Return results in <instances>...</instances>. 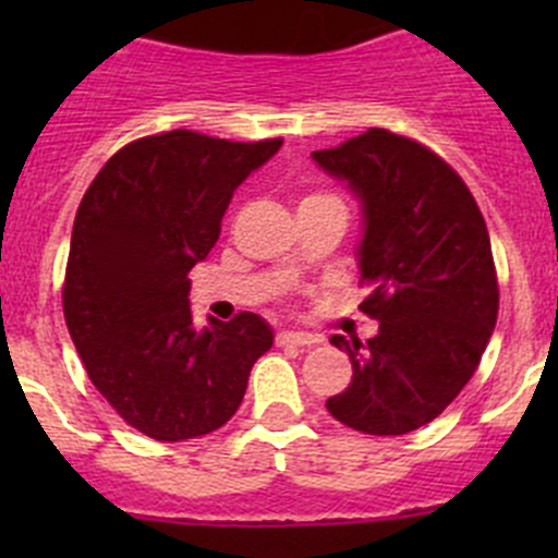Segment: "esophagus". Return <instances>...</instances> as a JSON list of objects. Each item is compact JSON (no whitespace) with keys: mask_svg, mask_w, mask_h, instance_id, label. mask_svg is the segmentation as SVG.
I'll return each instance as SVG.
<instances>
[{"mask_svg":"<svg viewBox=\"0 0 558 558\" xmlns=\"http://www.w3.org/2000/svg\"><path fill=\"white\" fill-rule=\"evenodd\" d=\"M278 342L280 345H302V348H311L318 342V337L315 335H307V331H280L278 335Z\"/></svg>","mask_w":558,"mask_h":558,"instance_id":"esophagus-1","label":"esophagus"}]
</instances>
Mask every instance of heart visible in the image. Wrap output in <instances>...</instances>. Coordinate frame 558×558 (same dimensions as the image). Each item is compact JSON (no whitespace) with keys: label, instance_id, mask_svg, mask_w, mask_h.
<instances>
[{"label":"heart","instance_id":"b5f03b06","mask_svg":"<svg viewBox=\"0 0 558 558\" xmlns=\"http://www.w3.org/2000/svg\"><path fill=\"white\" fill-rule=\"evenodd\" d=\"M320 199H335V196H326V194H311L300 202V205H307V202H320Z\"/></svg>","mask_w":558,"mask_h":558}]
</instances>
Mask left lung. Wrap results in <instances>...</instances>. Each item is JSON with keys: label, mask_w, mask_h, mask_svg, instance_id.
<instances>
[{"label": "left lung", "mask_w": 558, "mask_h": 558, "mask_svg": "<svg viewBox=\"0 0 558 558\" xmlns=\"http://www.w3.org/2000/svg\"><path fill=\"white\" fill-rule=\"evenodd\" d=\"M313 161L362 205L356 258L378 320L367 342L331 337L353 378L326 410L364 435L435 421L475 375L497 326L499 289L486 221L464 180L421 143L369 129Z\"/></svg>", "instance_id": "8db88e82"}]
</instances>
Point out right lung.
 I'll list each match as a JSON object with an SVG mask.
<instances>
[{
    "mask_svg": "<svg viewBox=\"0 0 558 558\" xmlns=\"http://www.w3.org/2000/svg\"><path fill=\"white\" fill-rule=\"evenodd\" d=\"M283 140L229 143L174 129L129 143L88 185L64 278V318L86 373L143 435L180 442L221 429L272 348L256 313L196 329L194 264L221 234L232 194Z\"/></svg>",
    "mask_w": 558,
    "mask_h": 558,
    "instance_id": "obj_1",
    "label": "right lung"
}]
</instances>
